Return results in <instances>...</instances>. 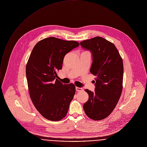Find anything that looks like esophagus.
Wrapping results in <instances>:
<instances>
[{"label": "esophagus", "mask_w": 147, "mask_h": 147, "mask_svg": "<svg viewBox=\"0 0 147 147\" xmlns=\"http://www.w3.org/2000/svg\"><path fill=\"white\" fill-rule=\"evenodd\" d=\"M76 90L77 92H82V91H83V89L81 88H79V87H76Z\"/></svg>", "instance_id": "esophagus-1"}]
</instances>
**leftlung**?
I'll return each mask as SVG.
<instances>
[{
    "label": "left lung",
    "instance_id": "8db88e82",
    "mask_svg": "<svg viewBox=\"0 0 147 147\" xmlns=\"http://www.w3.org/2000/svg\"><path fill=\"white\" fill-rule=\"evenodd\" d=\"M80 44L92 52L90 73L96 76L95 91L85 90L89 99L83 108L90 119L101 120L110 115L120 98L123 81V59L115 45L102 37L85 40Z\"/></svg>",
    "mask_w": 147,
    "mask_h": 147
}]
</instances>
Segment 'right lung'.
<instances>
[{"label": "right lung", "instance_id": "add662e5", "mask_svg": "<svg viewBox=\"0 0 147 147\" xmlns=\"http://www.w3.org/2000/svg\"><path fill=\"white\" fill-rule=\"evenodd\" d=\"M80 43L49 37L33 48L26 67L30 98L40 115L51 121H59L67 115L76 93L73 84H63L57 78L65 55Z\"/></svg>", "mask_w": 147, "mask_h": 147}]
</instances>
